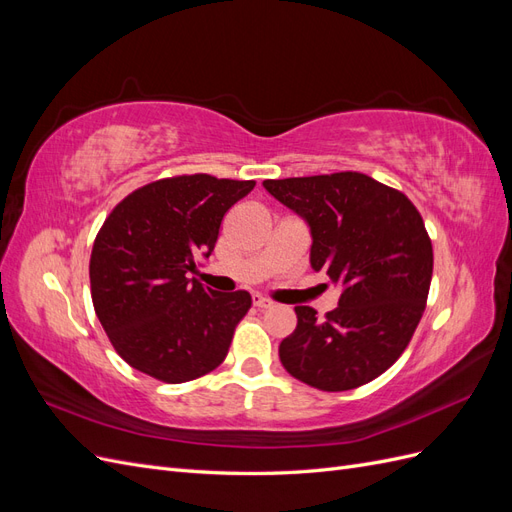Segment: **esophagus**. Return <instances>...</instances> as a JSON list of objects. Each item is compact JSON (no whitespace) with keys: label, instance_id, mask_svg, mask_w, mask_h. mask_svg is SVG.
<instances>
[{"label":"esophagus","instance_id":"1","mask_svg":"<svg viewBox=\"0 0 512 512\" xmlns=\"http://www.w3.org/2000/svg\"><path fill=\"white\" fill-rule=\"evenodd\" d=\"M254 305H256L258 309H269V307H273L275 303H273L271 299H265V297H260V294H254Z\"/></svg>","mask_w":512,"mask_h":512}]
</instances>
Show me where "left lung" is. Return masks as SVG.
Masks as SVG:
<instances>
[{
    "mask_svg": "<svg viewBox=\"0 0 512 512\" xmlns=\"http://www.w3.org/2000/svg\"><path fill=\"white\" fill-rule=\"evenodd\" d=\"M265 188L312 228V267L342 286L333 312L297 305L280 344L290 376L318 391H350L378 378L423 318L433 247L412 200L363 173L267 179Z\"/></svg>",
    "mask_w": 512,
    "mask_h": 512,
    "instance_id": "8db88e82",
    "label": "left lung"
}]
</instances>
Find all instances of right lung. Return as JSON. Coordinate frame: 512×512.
I'll use <instances>...</instances> for the list:
<instances>
[{"mask_svg": "<svg viewBox=\"0 0 512 512\" xmlns=\"http://www.w3.org/2000/svg\"><path fill=\"white\" fill-rule=\"evenodd\" d=\"M254 185L205 173L166 177L108 213L89 258L91 301L130 367L181 384L226 359L250 292H215L188 273L211 256L226 211Z\"/></svg>", "mask_w": 512, "mask_h": 512, "instance_id": "right-lung-1", "label": "right lung"}]
</instances>
